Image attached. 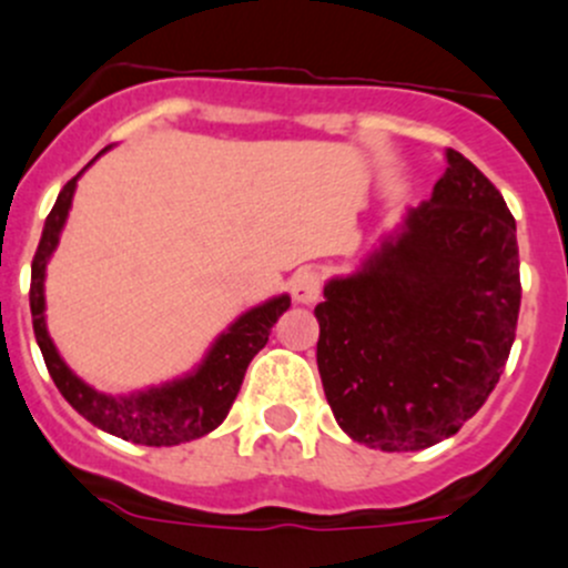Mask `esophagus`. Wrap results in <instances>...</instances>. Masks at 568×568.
<instances>
[{
	"instance_id": "esophagus-1",
	"label": "esophagus",
	"mask_w": 568,
	"mask_h": 568,
	"mask_svg": "<svg viewBox=\"0 0 568 568\" xmlns=\"http://www.w3.org/2000/svg\"><path fill=\"white\" fill-rule=\"evenodd\" d=\"M290 292L297 303L303 306H312V303L320 301V292H323V276L314 271H301L292 276Z\"/></svg>"
}]
</instances>
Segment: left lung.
Returning <instances> with one entry per match:
<instances>
[{
    "label": "left lung",
    "mask_w": 568,
    "mask_h": 568,
    "mask_svg": "<svg viewBox=\"0 0 568 568\" xmlns=\"http://www.w3.org/2000/svg\"><path fill=\"white\" fill-rule=\"evenodd\" d=\"M323 295L317 369L339 428L386 453L439 445L486 403L514 345V215L473 162L447 149L434 195Z\"/></svg>",
    "instance_id": "8db88e82"
}]
</instances>
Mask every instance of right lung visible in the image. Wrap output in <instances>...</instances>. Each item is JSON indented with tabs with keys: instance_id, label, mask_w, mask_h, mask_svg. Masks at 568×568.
Wrapping results in <instances>:
<instances>
[{
	"instance_id": "add662e5",
	"label": "right lung",
	"mask_w": 568,
	"mask_h": 568,
	"mask_svg": "<svg viewBox=\"0 0 568 568\" xmlns=\"http://www.w3.org/2000/svg\"><path fill=\"white\" fill-rule=\"evenodd\" d=\"M77 179L80 176H74L60 190L58 201H54L47 223H43L41 243H38L36 260H32V328H36L38 347H41L54 386L88 423L118 436V439L134 442V445L173 447L206 436L226 419L229 408H232L234 397L243 386L251 358L267 345L271 328L290 308V295L273 297V301L254 306L243 317L234 320L232 328L217 336L204 362L187 378H179L173 384L160 386V389H145L129 397L101 395L65 367L58 347L49 339L47 317H43V308H47V303H43V278H47L49 256L58 248L60 232H63V223L69 217Z\"/></svg>"
}]
</instances>
